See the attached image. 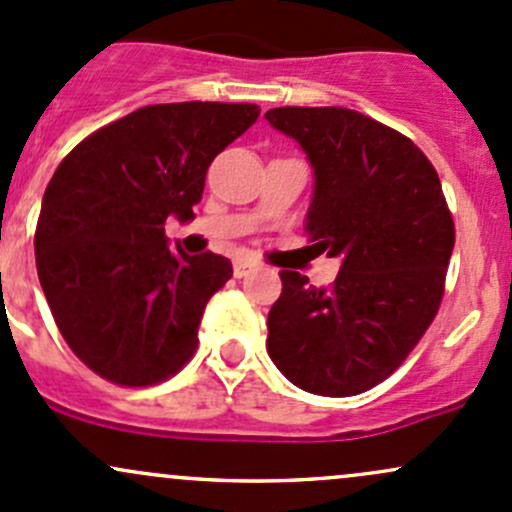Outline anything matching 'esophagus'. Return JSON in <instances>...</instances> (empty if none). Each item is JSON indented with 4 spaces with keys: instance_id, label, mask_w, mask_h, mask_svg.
<instances>
[{
    "instance_id": "esophagus-1",
    "label": "esophagus",
    "mask_w": 512,
    "mask_h": 512,
    "mask_svg": "<svg viewBox=\"0 0 512 512\" xmlns=\"http://www.w3.org/2000/svg\"><path fill=\"white\" fill-rule=\"evenodd\" d=\"M252 269H255V262H250V260H238V262H235V265H233V274L240 279V277H245V274H250Z\"/></svg>"
}]
</instances>
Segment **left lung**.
Instances as JSON below:
<instances>
[{
	"mask_svg": "<svg viewBox=\"0 0 512 512\" xmlns=\"http://www.w3.org/2000/svg\"><path fill=\"white\" fill-rule=\"evenodd\" d=\"M265 119L306 153V230L340 260L330 286L282 269L267 352L303 391L357 396L401 367L440 308L454 250L440 177L413 140L359 111L282 106Z\"/></svg>",
	"mask_w": 512,
	"mask_h": 512,
	"instance_id": "8db88e82",
	"label": "left lung"
}]
</instances>
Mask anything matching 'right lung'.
<instances>
[{
	"label": "right lung",
	"instance_id": "right-lung-1",
	"mask_svg": "<svg viewBox=\"0 0 512 512\" xmlns=\"http://www.w3.org/2000/svg\"><path fill=\"white\" fill-rule=\"evenodd\" d=\"M260 116L255 104H153L84 138L43 194L36 267L70 350L104 379L150 386L187 364L228 257L170 250L213 157Z\"/></svg>",
	"mask_w": 512,
	"mask_h": 512
}]
</instances>
